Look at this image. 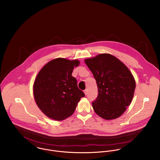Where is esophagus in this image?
<instances>
[{"instance_id": "esophagus-1", "label": "esophagus", "mask_w": 160, "mask_h": 160, "mask_svg": "<svg viewBox=\"0 0 160 160\" xmlns=\"http://www.w3.org/2000/svg\"><path fill=\"white\" fill-rule=\"evenodd\" d=\"M84 92L85 95H87V94H88V90H87V89H85V90L84 91Z\"/></svg>"}]
</instances>
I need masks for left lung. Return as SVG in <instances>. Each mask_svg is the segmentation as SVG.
<instances>
[{
    "mask_svg": "<svg viewBox=\"0 0 160 160\" xmlns=\"http://www.w3.org/2000/svg\"><path fill=\"white\" fill-rule=\"evenodd\" d=\"M96 80L98 96L92 102L95 112L110 120L118 118L131 104L136 88L126 66L114 56L103 53L85 60Z\"/></svg>",
    "mask_w": 160,
    "mask_h": 160,
    "instance_id": "left-lung-1",
    "label": "left lung"
}]
</instances>
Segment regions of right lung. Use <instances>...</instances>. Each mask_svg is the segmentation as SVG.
<instances>
[{
    "mask_svg": "<svg viewBox=\"0 0 160 160\" xmlns=\"http://www.w3.org/2000/svg\"><path fill=\"white\" fill-rule=\"evenodd\" d=\"M79 64L77 60L58 58L47 63L38 73L34 84V96L38 107L47 117L57 121L67 118L85 96L72 76L74 67Z\"/></svg>",
    "mask_w": 160,
    "mask_h": 160,
    "instance_id": "1",
    "label": "right lung"
}]
</instances>
